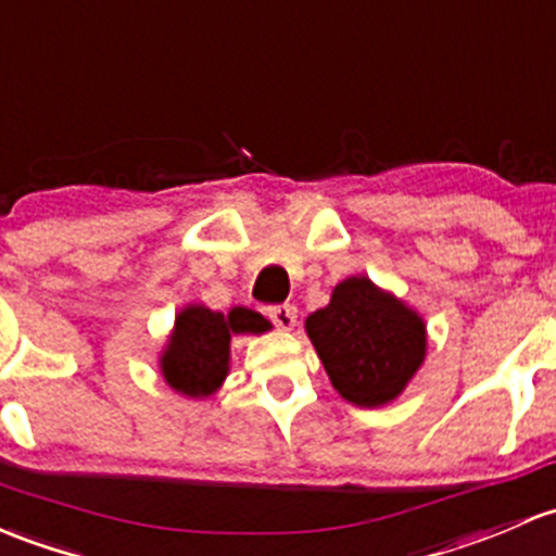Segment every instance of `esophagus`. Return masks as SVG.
I'll list each match as a JSON object with an SVG mask.
<instances>
[{
    "instance_id": "obj_1",
    "label": "esophagus",
    "mask_w": 556,
    "mask_h": 556,
    "mask_svg": "<svg viewBox=\"0 0 556 556\" xmlns=\"http://www.w3.org/2000/svg\"><path fill=\"white\" fill-rule=\"evenodd\" d=\"M268 317H271V323L277 325L279 330H293L298 323V308L293 303H282V306L268 308Z\"/></svg>"
}]
</instances>
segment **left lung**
Wrapping results in <instances>:
<instances>
[{"label":"left lung","mask_w":556,"mask_h":556,"mask_svg":"<svg viewBox=\"0 0 556 556\" xmlns=\"http://www.w3.org/2000/svg\"><path fill=\"white\" fill-rule=\"evenodd\" d=\"M303 327L332 389L356 407L394 402L416 378L429 346L416 308L365 274L338 282L330 303L308 314Z\"/></svg>","instance_id":"left-lung-1"}]
</instances>
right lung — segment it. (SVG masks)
<instances>
[{
  "instance_id": "1",
  "label": "right lung",
  "mask_w": 556,
  "mask_h": 556,
  "mask_svg": "<svg viewBox=\"0 0 556 556\" xmlns=\"http://www.w3.org/2000/svg\"><path fill=\"white\" fill-rule=\"evenodd\" d=\"M271 323L248 306L229 314L213 312L204 303H186L160 352V372L175 394L207 400L220 389L231 370V338L263 336Z\"/></svg>"
}]
</instances>
